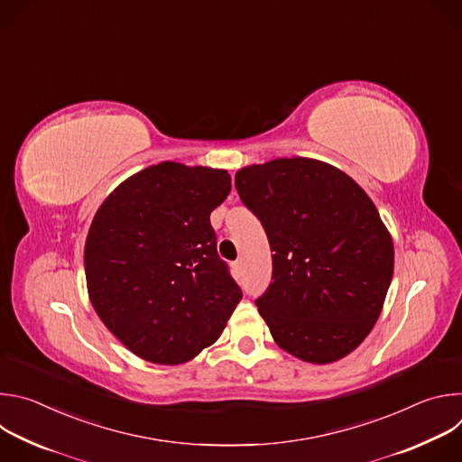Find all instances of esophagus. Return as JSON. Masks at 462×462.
<instances>
[{"instance_id":"obj_1","label":"esophagus","mask_w":462,"mask_h":462,"mask_svg":"<svg viewBox=\"0 0 462 462\" xmlns=\"http://www.w3.org/2000/svg\"><path fill=\"white\" fill-rule=\"evenodd\" d=\"M234 269H236V271H237V273H239V271H241V269H243V261H241V259H237V261H236V263H234Z\"/></svg>"}]
</instances>
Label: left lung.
Wrapping results in <instances>:
<instances>
[{
    "instance_id": "8db88e82",
    "label": "left lung",
    "mask_w": 462,
    "mask_h": 462,
    "mask_svg": "<svg viewBox=\"0 0 462 462\" xmlns=\"http://www.w3.org/2000/svg\"><path fill=\"white\" fill-rule=\"evenodd\" d=\"M236 189L274 252L273 282L255 305L276 344L310 364L355 351L380 316L394 261L367 193L305 157L246 166Z\"/></svg>"
}]
</instances>
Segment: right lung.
Masks as SVG:
<instances>
[{"label":"right lung","instance_id":"add662e5","mask_svg":"<svg viewBox=\"0 0 462 462\" xmlns=\"http://www.w3.org/2000/svg\"><path fill=\"white\" fill-rule=\"evenodd\" d=\"M230 188L226 170L166 161L125 179L95 214L89 298L131 353L175 365L221 337L243 298L210 225Z\"/></svg>","mask_w":462,"mask_h":462}]
</instances>
